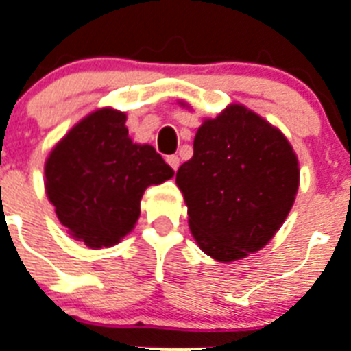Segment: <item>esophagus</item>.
<instances>
[{
	"label": "esophagus",
	"mask_w": 351,
	"mask_h": 351,
	"mask_svg": "<svg viewBox=\"0 0 351 351\" xmlns=\"http://www.w3.org/2000/svg\"><path fill=\"white\" fill-rule=\"evenodd\" d=\"M166 160H167V164H169V166L173 167V171H176V169H178V166H180V158H178V156H176V155H169L166 158Z\"/></svg>",
	"instance_id": "1"
}]
</instances>
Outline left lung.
Masks as SVG:
<instances>
[{
	"label": "left lung",
	"mask_w": 351,
	"mask_h": 351,
	"mask_svg": "<svg viewBox=\"0 0 351 351\" xmlns=\"http://www.w3.org/2000/svg\"><path fill=\"white\" fill-rule=\"evenodd\" d=\"M193 158L176 171L189 229L205 254L234 261L263 249L287 220L299 164L278 128L230 104L196 131Z\"/></svg>",
	"instance_id": "8db88e82"
}]
</instances>
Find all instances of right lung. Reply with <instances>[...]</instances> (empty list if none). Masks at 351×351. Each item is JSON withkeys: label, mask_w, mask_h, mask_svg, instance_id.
<instances>
[{"label": "right lung", "mask_w": 351, "mask_h": 351, "mask_svg": "<svg viewBox=\"0 0 351 351\" xmlns=\"http://www.w3.org/2000/svg\"><path fill=\"white\" fill-rule=\"evenodd\" d=\"M173 175L155 147L131 141L126 113L102 108L77 122L50 151L45 187L68 234L102 249L135 227L144 191Z\"/></svg>", "instance_id": "obj_1"}]
</instances>
